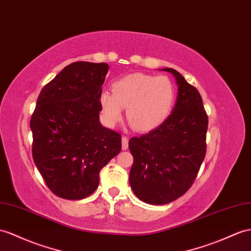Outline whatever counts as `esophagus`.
I'll return each instance as SVG.
<instances>
[{
    "instance_id": "obj_1",
    "label": "esophagus",
    "mask_w": 251,
    "mask_h": 251,
    "mask_svg": "<svg viewBox=\"0 0 251 251\" xmlns=\"http://www.w3.org/2000/svg\"><path fill=\"white\" fill-rule=\"evenodd\" d=\"M122 149H123V151L128 149V138L127 137H122Z\"/></svg>"
}]
</instances>
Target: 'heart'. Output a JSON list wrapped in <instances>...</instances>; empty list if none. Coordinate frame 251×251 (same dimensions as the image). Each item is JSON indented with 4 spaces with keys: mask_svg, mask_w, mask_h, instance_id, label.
Segmentation results:
<instances>
[{
    "mask_svg": "<svg viewBox=\"0 0 251 251\" xmlns=\"http://www.w3.org/2000/svg\"><path fill=\"white\" fill-rule=\"evenodd\" d=\"M112 93L102 91L99 101L102 119L110 127L123 118L127 108V120L138 131L156 129L169 118L175 104L176 91L169 77L132 73L114 80Z\"/></svg>",
    "mask_w": 251,
    "mask_h": 251,
    "instance_id": "heart-1",
    "label": "heart"
}]
</instances>
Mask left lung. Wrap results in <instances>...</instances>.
Returning a JSON list of instances; mask_svg holds the SVG:
<instances>
[{
	"mask_svg": "<svg viewBox=\"0 0 251 251\" xmlns=\"http://www.w3.org/2000/svg\"><path fill=\"white\" fill-rule=\"evenodd\" d=\"M176 104L163 123L151 132L129 140L133 163L130 187L138 198L165 204L182 196L194 182L205 156L208 115L198 90L176 70Z\"/></svg>",
	"mask_w": 251,
	"mask_h": 251,
	"instance_id": "8db88e82",
	"label": "left lung"
}]
</instances>
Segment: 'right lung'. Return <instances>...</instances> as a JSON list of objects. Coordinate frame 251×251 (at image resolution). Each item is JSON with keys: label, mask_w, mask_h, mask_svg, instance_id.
I'll list each match as a JSON object with an SVG mask.
<instances>
[{"label": "right lung", "mask_w": 251, "mask_h": 251, "mask_svg": "<svg viewBox=\"0 0 251 251\" xmlns=\"http://www.w3.org/2000/svg\"><path fill=\"white\" fill-rule=\"evenodd\" d=\"M109 66L76 61L47 83L30 119L33 159L49 189L70 201L98 189L100 172L122 150L121 134L100 123Z\"/></svg>", "instance_id": "obj_1"}]
</instances>
